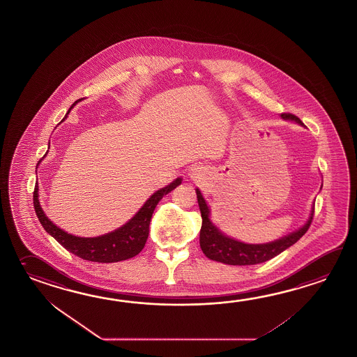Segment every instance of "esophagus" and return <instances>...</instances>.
<instances>
[{
	"label": "esophagus",
	"instance_id": "34e87169",
	"mask_svg": "<svg viewBox=\"0 0 357 357\" xmlns=\"http://www.w3.org/2000/svg\"><path fill=\"white\" fill-rule=\"evenodd\" d=\"M190 175H191V177H194V178H199V177H197V176H199V172H197L196 169H192Z\"/></svg>",
	"mask_w": 357,
	"mask_h": 357
}]
</instances>
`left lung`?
Masks as SVG:
<instances>
[{"label": "left lung", "mask_w": 357, "mask_h": 357, "mask_svg": "<svg viewBox=\"0 0 357 357\" xmlns=\"http://www.w3.org/2000/svg\"><path fill=\"white\" fill-rule=\"evenodd\" d=\"M281 116L284 119L295 120L303 126L301 120L290 112H282ZM197 203L202 213V229H200V247L204 255L210 259H214L218 262H223L227 265L248 266L262 264L268 259H273L275 256L285 251L290 245L296 243L305 233H307L310 224L313 222L314 209L312 211V215L309 218L307 224L301 228L299 231H294L287 237L278 239L271 243L266 245H245L242 242H238L236 239L224 236L222 231L210 223L209 208L205 203L203 196L199 190H196Z\"/></svg>", "instance_id": "8db88e82"}]
</instances>
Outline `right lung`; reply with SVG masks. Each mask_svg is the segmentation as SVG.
I'll return each mask as SVG.
<instances>
[{
	"mask_svg": "<svg viewBox=\"0 0 357 357\" xmlns=\"http://www.w3.org/2000/svg\"><path fill=\"white\" fill-rule=\"evenodd\" d=\"M73 105L70 106V109L73 107ZM180 183H181V178H177L166 188L158 190L148 199L146 204L142 206V209L126 225H123L121 228L112 231V233L95 238H81L72 236L52 223L50 219L45 217L44 211L40 208L39 199H38V196H39L38 186H36V189H34L33 203H34L36 217L42 223L43 228L48 231L56 242H59L61 245H63L66 250L72 252L79 259H87L92 262L110 264V262H118L123 259H132L144 248L148 234H149V223L152 219L154 208L161 200L162 196L167 195L168 192L176 189Z\"/></svg>",
	"mask_w": 357,
	"mask_h": 357,
	"instance_id": "right-lung-1",
	"label": "right lung"
}]
</instances>
